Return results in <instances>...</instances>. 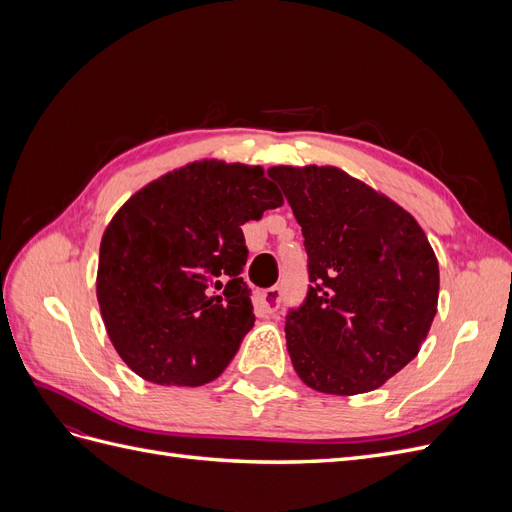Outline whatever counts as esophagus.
Masks as SVG:
<instances>
[{
    "instance_id": "34e87169",
    "label": "esophagus",
    "mask_w": 512,
    "mask_h": 512,
    "mask_svg": "<svg viewBox=\"0 0 512 512\" xmlns=\"http://www.w3.org/2000/svg\"><path fill=\"white\" fill-rule=\"evenodd\" d=\"M280 301H282V288L280 286L267 288L265 292H262V297H260V305H262V309H265L267 314L277 312V307H280Z\"/></svg>"
}]
</instances>
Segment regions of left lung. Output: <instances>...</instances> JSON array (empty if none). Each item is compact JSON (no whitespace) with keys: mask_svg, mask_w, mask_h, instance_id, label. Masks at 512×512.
I'll list each match as a JSON object with an SVG mask.
<instances>
[{"mask_svg":"<svg viewBox=\"0 0 512 512\" xmlns=\"http://www.w3.org/2000/svg\"><path fill=\"white\" fill-rule=\"evenodd\" d=\"M307 252V294L286 346L314 391H374L421 350L438 309V260L393 200L333 166H273Z\"/></svg>","mask_w":512,"mask_h":512,"instance_id":"left-lung-1","label":"left lung"}]
</instances>
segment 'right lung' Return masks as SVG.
Instances as JSON below:
<instances>
[{"instance_id": "1", "label": "right lung", "mask_w": 512, "mask_h": 512, "mask_svg": "<svg viewBox=\"0 0 512 512\" xmlns=\"http://www.w3.org/2000/svg\"><path fill=\"white\" fill-rule=\"evenodd\" d=\"M284 198L260 166L194 162L136 192L106 226L98 303L126 365L153 384L218 378L254 327L241 226Z\"/></svg>"}]
</instances>
